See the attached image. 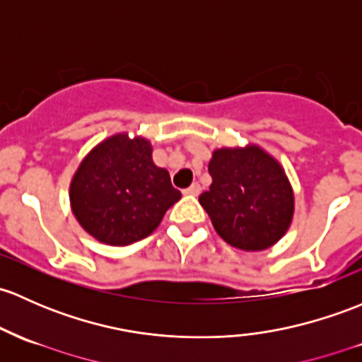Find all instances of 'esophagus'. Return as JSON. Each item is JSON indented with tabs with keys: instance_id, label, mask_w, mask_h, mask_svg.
I'll return each instance as SVG.
<instances>
[{
	"instance_id": "1",
	"label": "esophagus",
	"mask_w": 362,
	"mask_h": 362,
	"mask_svg": "<svg viewBox=\"0 0 362 362\" xmlns=\"http://www.w3.org/2000/svg\"><path fill=\"white\" fill-rule=\"evenodd\" d=\"M199 192H201V185L197 184V182H196V184H192L191 187H187L184 191V194H187V196H199Z\"/></svg>"
}]
</instances>
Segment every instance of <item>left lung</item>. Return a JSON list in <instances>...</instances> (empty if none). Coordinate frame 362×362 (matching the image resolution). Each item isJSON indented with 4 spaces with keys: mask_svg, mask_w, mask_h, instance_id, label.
Listing matches in <instances>:
<instances>
[{
    "mask_svg": "<svg viewBox=\"0 0 362 362\" xmlns=\"http://www.w3.org/2000/svg\"><path fill=\"white\" fill-rule=\"evenodd\" d=\"M210 191L199 196L213 227L230 246L262 251L290 227L293 189L283 166L258 146L216 149L208 165Z\"/></svg>",
    "mask_w": 362,
    "mask_h": 362,
    "instance_id": "1",
    "label": "left lung"
}]
</instances>
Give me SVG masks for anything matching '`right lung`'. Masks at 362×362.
<instances>
[{
  "label": "right lung",
  "instance_id": "right-lung-1",
  "mask_svg": "<svg viewBox=\"0 0 362 362\" xmlns=\"http://www.w3.org/2000/svg\"><path fill=\"white\" fill-rule=\"evenodd\" d=\"M71 208L97 241L127 246L147 238L182 197L152 161L149 140L117 133L98 144L74 173Z\"/></svg>",
  "mask_w": 362,
  "mask_h": 362
}]
</instances>
